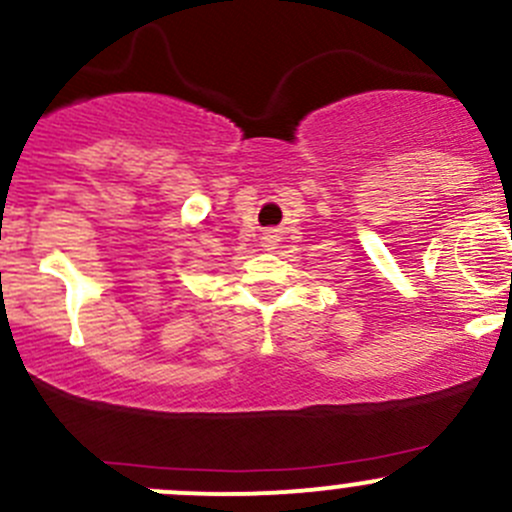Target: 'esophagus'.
I'll return each instance as SVG.
<instances>
[{
    "label": "esophagus",
    "instance_id": "1",
    "mask_svg": "<svg viewBox=\"0 0 512 512\" xmlns=\"http://www.w3.org/2000/svg\"><path fill=\"white\" fill-rule=\"evenodd\" d=\"M263 239H266V241H268V244H271V241H273V236H263Z\"/></svg>",
    "mask_w": 512,
    "mask_h": 512
}]
</instances>
